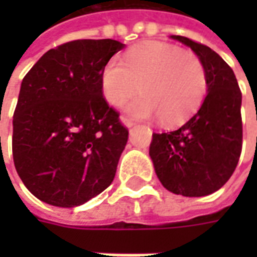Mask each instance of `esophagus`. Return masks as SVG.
Instances as JSON below:
<instances>
[{"label": "esophagus", "instance_id": "1", "mask_svg": "<svg viewBox=\"0 0 257 257\" xmlns=\"http://www.w3.org/2000/svg\"><path fill=\"white\" fill-rule=\"evenodd\" d=\"M119 119H121V122L123 123V126H126V128H132L135 125L134 119H131V118L128 117H121Z\"/></svg>", "mask_w": 257, "mask_h": 257}]
</instances>
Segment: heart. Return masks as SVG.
<instances>
[{
	"mask_svg": "<svg viewBox=\"0 0 257 257\" xmlns=\"http://www.w3.org/2000/svg\"><path fill=\"white\" fill-rule=\"evenodd\" d=\"M139 89L143 95L125 106L139 118L160 117L165 126L186 122L206 93V74L195 53L164 42H147L129 49L123 63L107 60L100 73L101 95L119 106Z\"/></svg>",
	"mask_w": 257,
	"mask_h": 257,
	"instance_id": "heart-1",
	"label": "heart"
}]
</instances>
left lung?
Returning a JSON list of instances; mask_svg holds the SVG:
<instances>
[{
  "label": "left lung",
  "instance_id": "1",
  "mask_svg": "<svg viewBox=\"0 0 257 257\" xmlns=\"http://www.w3.org/2000/svg\"><path fill=\"white\" fill-rule=\"evenodd\" d=\"M206 74V96L195 115L167 134H153L150 158L157 178L173 194L204 197L224 186L242 149V95L235 74L209 47L182 36Z\"/></svg>",
  "mask_w": 257,
  "mask_h": 257
}]
</instances>
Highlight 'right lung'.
<instances>
[{
    "instance_id": "obj_1",
    "label": "right lung",
    "mask_w": 257,
    "mask_h": 257,
    "mask_svg": "<svg viewBox=\"0 0 257 257\" xmlns=\"http://www.w3.org/2000/svg\"><path fill=\"white\" fill-rule=\"evenodd\" d=\"M123 48L115 40L67 42L44 53L22 81L14 162L42 202L74 208L111 184L128 131L101 95L100 73Z\"/></svg>"
}]
</instances>
